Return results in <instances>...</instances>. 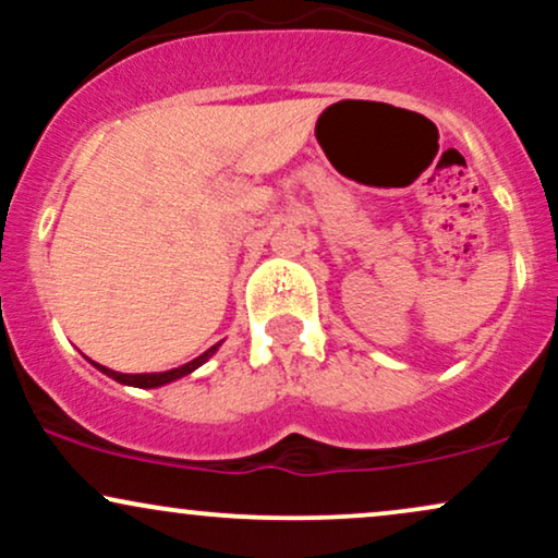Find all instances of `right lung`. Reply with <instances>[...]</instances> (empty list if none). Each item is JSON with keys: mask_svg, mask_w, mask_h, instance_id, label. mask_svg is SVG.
<instances>
[{"mask_svg": "<svg viewBox=\"0 0 558 558\" xmlns=\"http://www.w3.org/2000/svg\"><path fill=\"white\" fill-rule=\"evenodd\" d=\"M220 343H217V345H220ZM217 345H213V349H209V351H204V354L198 356V360L183 364V367H178V369H170V373H159V375H120V373H112V369H107V367H99V364H94V362L92 364H94L96 369H101V373H107V375L114 377V380H120V383H131V386H141V388H157V386H165V383L178 380V377L194 373L198 364H204V362L209 360V356L215 354Z\"/></svg>", "mask_w": 558, "mask_h": 558, "instance_id": "1", "label": "right lung"}]
</instances>
